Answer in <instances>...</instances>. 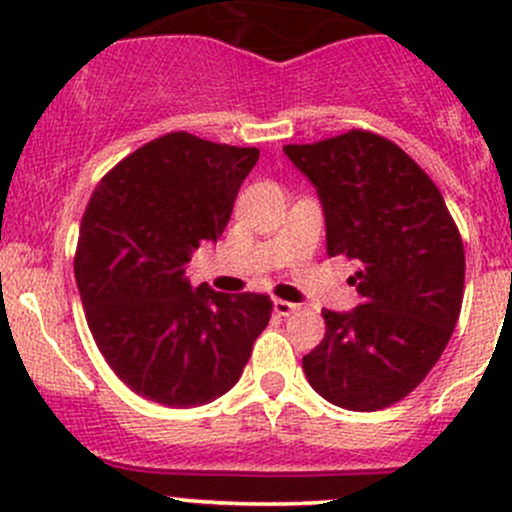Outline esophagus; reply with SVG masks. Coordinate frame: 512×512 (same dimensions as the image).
Instances as JSON below:
<instances>
[{
    "label": "esophagus",
    "mask_w": 512,
    "mask_h": 512,
    "mask_svg": "<svg viewBox=\"0 0 512 512\" xmlns=\"http://www.w3.org/2000/svg\"><path fill=\"white\" fill-rule=\"evenodd\" d=\"M297 309H299V304L287 302V299H275V312L280 314V317H289V314H294Z\"/></svg>",
    "instance_id": "obj_1"
}]
</instances>
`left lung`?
<instances>
[{
  "label": "left lung",
  "mask_w": 512,
  "mask_h": 512,
  "mask_svg": "<svg viewBox=\"0 0 512 512\" xmlns=\"http://www.w3.org/2000/svg\"><path fill=\"white\" fill-rule=\"evenodd\" d=\"M285 153L317 188L329 257L359 262L349 282L361 304L324 309L327 332L302 359L304 374L329 404L386 409L426 379L451 339L466 280L461 232L436 183L384 136L354 128Z\"/></svg>",
  "instance_id": "1"
}]
</instances>
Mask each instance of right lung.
I'll return each instance as SVG.
<instances>
[{"label":"right lung","instance_id":"obj_1","mask_svg":"<svg viewBox=\"0 0 512 512\" xmlns=\"http://www.w3.org/2000/svg\"><path fill=\"white\" fill-rule=\"evenodd\" d=\"M260 151L165 133L96 185L74 275L98 352L156 404L215 401L240 379L267 327V294L215 292L185 280L200 242H218Z\"/></svg>","mask_w":512,"mask_h":512}]
</instances>
